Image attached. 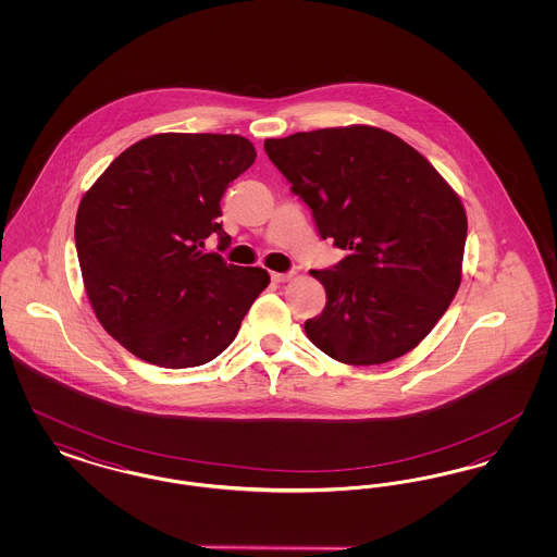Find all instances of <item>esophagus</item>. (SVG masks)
<instances>
[{
	"mask_svg": "<svg viewBox=\"0 0 557 557\" xmlns=\"http://www.w3.org/2000/svg\"><path fill=\"white\" fill-rule=\"evenodd\" d=\"M292 275H294V273H277V271H273V273H271V280H273L275 284H284V282L292 280Z\"/></svg>",
	"mask_w": 557,
	"mask_h": 557,
	"instance_id": "34e87169",
	"label": "esophagus"
}]
</instances>
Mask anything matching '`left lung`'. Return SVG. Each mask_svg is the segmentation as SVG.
<instances>
[{
    "label": "left lung",
    "instance_id": "left-lung-1",
    "mask_svg": "<svg viewBox=\"0 0 557 557\" xmlns=\"http://www.w3.org/2000/svg\"><path fill=\"white\" fill-rule=\"evenodd\" d=\"M267 157L348 255L311 271L325 309L309 341L348 366H380L420 345L461 284L468 216L443 175L393 133L348 125L265 139Z\"/></svg>",
    "mask_w": 557,
    "mask_h": 557
}]
</instances>
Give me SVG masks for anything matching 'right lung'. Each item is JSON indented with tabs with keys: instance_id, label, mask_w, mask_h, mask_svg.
Returning <instances> with one entry per match:
<instances>
[{
	"instance_id": "right-lung-1",
	"label": "right lung",
	"mask_w": 557,
	"mask_h": 557,
	"mask_svg": "<svg viewBox=\"0 0 557 557\" xmlns=\"http://www.w3.org/2000/svg\"><path fill=\"white\" fill-rule=\"evenodd\" d=\"M257 159L242 135L157 133L110 162L81 200L75 242L87 298L137 359L184 370L212 361L269 286L261 267L209 252L227 186Z\"/></svg>"
}]
</instances>
